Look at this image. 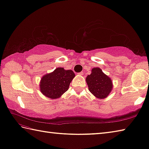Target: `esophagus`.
Returning <instances> with one entry per match:
<instances>
[{
    "label": "esophagus",
    "instance_id": "34e87169",
    "mask_svg": "<svg viewBox=\"0 0 149 149\" xmlns=\"http://www.w3.org/2000/svg\"><path fill=\"white\" fill-rule=\"evenodd\" d=\"M83 73H84V72H83V71H81V72H79L78 74H79V75H82V74H83Z\"/></svg>",
    "mask_w": 149,
    "mask_h": 149
}]
</instances>
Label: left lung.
Returning <instances> with one entry per match:
<instances>
[{
    "label": "left lung",
    "instance_id": "left-lung-1",
    "mask_svg": "<svg viewBox=\"0 0 149 149\" xmlns=\"http://www.w3.org/2000/svg\"><path fill=\"white\" fill-rule=\"evenodd\" d=\"M89 91L100 99L107 97L113 88L111 78L98 68L92 69V72L86 78Z\"/></svg>",
    "mask_w": 149,
    "mask_h": 149
}]
</instances>
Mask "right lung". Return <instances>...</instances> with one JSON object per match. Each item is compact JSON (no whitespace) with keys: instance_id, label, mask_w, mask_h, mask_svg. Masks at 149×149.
Returning a JSON list of instances; mask_svg holds the SVG:
<instances>
[{"instance_id":"add662e5","label":"right lung","mask_w":149,"mask_h":149,"mask_svg":"<svg viewBox=\"0 0 149 149\" xmlns=\"http://www.w3.org/2000/svg\"><path fill=\"white\" fill-rule=\"evenodd\" d=\"M74 76L72 70L56 68L53 72L44 75L41 79L40 88L42 93L50 98H59L68 90Z\"/></svg>"}]
</instances>
